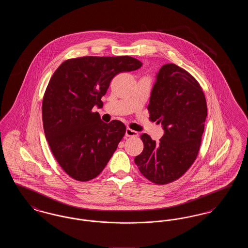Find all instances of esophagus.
<instances>
[{
    "label": "esophagus",
    "instance_id": "1",
    "mask_svg": "<svg viewBox=\"0 0 248 248\" xmlns=\"http://www.w3.org/2000/svg\"><path fill=\"white\" fill-rule=\"evenodd\" d=\"M125 136L126 137H138L139 133L137 131H135V130L126 128V130H125Z\"/></svg>",
    "mask_w": 248,
    "mask_h": 248
}]
</instances>
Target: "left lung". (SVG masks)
<instances>
[{
    "mask_svg": "<svg viewBox=\"0 0 248 248\" xmlns=\"http://www.w3.org/2000/svg\"><path fill=\"white\" fill-rule=\"evenodd\" d=\"M148 109L165 134L159 142L142 134L144 149L135 164L150 181L164 185L185 174L195 161L207 116L206 100L195 78L170 63L156 74Z\"/></svg>",
    "mask_w": 248,
    "mask_h": 248,
    "instance_id": "8db88e82",
    "label": "left lung"
}]
</instances>
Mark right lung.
<instances>
[{"label":"right lung","mask_w":248,"mask_h":248,"mask_svg":"<svg viewBox=\"0 0 248 248\" xmlns=\"http://www.w3.org/2000/svg\"><path fill=\"white\" fill-rule=\"evenodd\" d=\"M141 66L128 56L83 57L64 61L51 77L42 105L44 130L70 177L88 181L105 168L126 128L118 120L102 122L92 109L103 106L101 97L114 76Z\"/></svg>","instance_id":"1"}]
</instances>
